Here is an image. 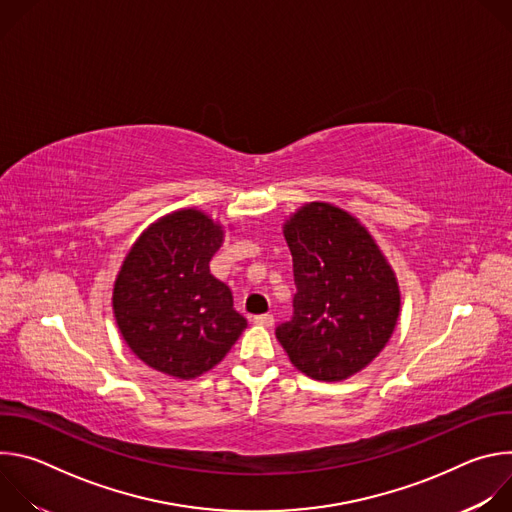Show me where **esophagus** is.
I'll return each mask as SVG.
<instances>
[{
  "label": "esophagus",
  "mask_w": 512,
  "mask_h": 512,
  "mask_svg": "<svg viewBox=\"0 0 512 512\" xmlns=\"http://www.w3.org/2000/svg\"><path fill=\"white\" fill-rule=\"evenodd\" d=\"M253 322H255L257 326H265V328H271V326L275 324V318H273L271 314H261V316H255V318H253Z\"/></svg>",
  "instance_id": "34e87169"
}]
</instances>
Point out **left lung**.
Wrapping results in <instances>:
<instances>
[{
    "mask_svg": "<svg viewBox=\"0 0 512 512\" xmlns=\"http://www.w3.org/2000/svg\"><path fill=\"white\" fill-rule=\"evenodd\" d=\"M294 259V316L275 328L291 364L316 381H344L389 342L401 294L385 255L352 214L302 206L283 225Z\"/></svg>",
    "mask_w": 512,
    "mask_h": 512,
    "instance_id": "left-lung-1",
    "label": "left lung"
}]
</instances>
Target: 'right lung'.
I'll list each match as a JSON object with an SVG mask.
<instances>
[{"mask_svg": "<svg viewBox=\"0 0 512 512\" xmlns=\"http://www.w3.org/2000/svg\"><path fill=\"white\" fill-rule=\"evenodd\" d=\"M221 243V225L184 208L150 225L127 253L113 312L123 340L148 367L176 379L200 377L247 328L231 289L210 275Z\"/></svg>", "mask_w": 512, "mask_h": 512, "instance_id": "1", "label": "right lung"}]
</instances>
